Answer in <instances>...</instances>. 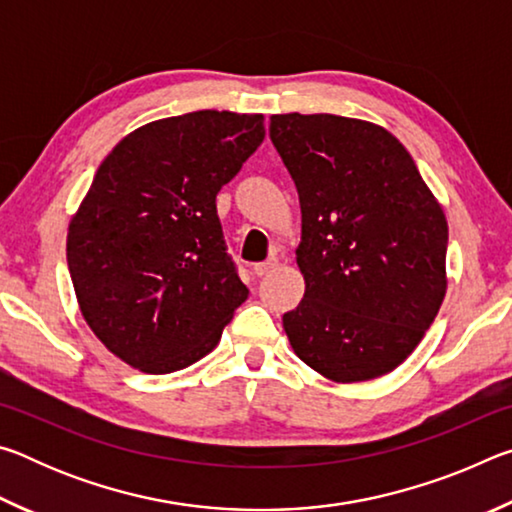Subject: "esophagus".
I'll return each instance as SVG.
<instances>
[{"instance_id":"esophagus-1","label":"esophagus","mask_w":512,"mask_h":512,"mask_svg":"<svg viewBox=\"0 0 512 512\" xmlns=\"http://www.w3.org/2000/svg\"><path fill=\"white\" fill-rule=\"evenodd\" d=\"M277 264H280V259H277V257H268L266 262L253 266V273H255L257 277H264V275H268V273H273L275 268H277Z\"/></svg>"}]
</instances>
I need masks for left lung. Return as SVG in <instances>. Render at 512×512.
Here are the masks:
<instances>
[{
  "instance_id": "8db88e82",
  "label": "left lung",
  "mask_w": 512,
  "mask_h": 512,
  "mask_svg": "<svg viewBox=\"0 0 512 512\" xmlns=\"http://www.w3.org/2000/svg\"><path fill=\"white\" fill-rule=\"evenodd\" d=\"M268 135L302 212L305 298L282 316L291 348L339 384L386 375L443 305V207L400 140L370 121L289 112Z\"/></svg>"
}]
</instances>
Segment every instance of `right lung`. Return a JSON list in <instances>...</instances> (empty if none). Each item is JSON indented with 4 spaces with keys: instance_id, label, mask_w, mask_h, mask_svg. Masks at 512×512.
<instances>
[{
    "instance_id": "1",
    "label": "right lung",
    "mask_w": 512,
    "mask_h": 512,
    "mask_svg": "<svg viewBox=\"0 0 512 512\" xmlns=\"http://www.w3.org/2000/svg\"><path fill=\"white\" fill-rule=\"evenodd\" d=\"M264 135L262 115L187 112L126 135L94 173L69 223L67 266L85 323L128 366H192L248 298L216 194Z\"/></svg>"
}]
</instances>
